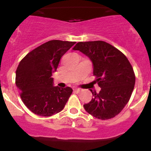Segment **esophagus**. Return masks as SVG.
I'll list each match as a JSON object with an SVG mask.
<instances>
[{
  "mask_svg": "<svg viewBox=\"0 0 151 151\" xmlns=\"http://www.w3.org/2000/svg\"><path fill=\"white\" fill-rule=\"evenodd\" d=\"M80 90H81V89H80V88H74V91H75L76 93H79V92H80Z\"/></svg>",
  "mask_w": 151,
  "mask_h": 151,
  "instance_id": "34e87169",
  "label": "esophagus"
}]
</instances>
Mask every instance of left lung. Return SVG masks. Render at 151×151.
<instances>
[{"instance_id": "left-lung-1", "label": "left lung", "mask_w": 151, "mask_h": 151, "mask_svg": "<svg viewBox=\"0 0 151 151\" xmlns=\"http://www.w3.org/2000/svg\"><path fill=\"white\" fill-rule=\"evenodd\" d=\"M88 56L93 65V75L101 91L83 105L95 118L107 120L120 113L131 98L135 85L133 68L123 52L103 41L78 42L73 48Z\"/></svg>"}]
</instances>
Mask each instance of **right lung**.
I'll return each mask as SVG.
<instances>
[{
    "label": "right lung",
    "instance_id": "right-lung-1",
    "mask_svg": "<svg viewBox=\"0 0 151 151\" xmlns=\"http://www.w3.org/2000/svg\"><path fill=\"white\" fill-rule=\"evenodd\" d=\"M75 42L51 40L28 53L16 70L15 83L22 102L36 115L51 116L64 108L73 90L53 86L52 72Z\"/></svg>",
    "mask_w": 151,
    "mask_h": 151
}]
</instances>
